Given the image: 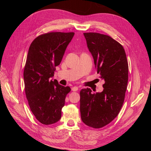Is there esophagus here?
I'll return each mask as SVG.
<instances>
[{"label":"esophagus","instance_id":"esophagus-1","mask_svg":"<svg viewBox=\"0 0 151 151\" xmlns=\"http://www.w3.org/2000/svg\"><path fill=\"white\" fill-rule=\"evenodd\" d=\"M78 89H79V88H78V87H77V86H74L72 88V91H78Z\"/></svg>","mask_w":151,"mask_h":151}]
</instances>
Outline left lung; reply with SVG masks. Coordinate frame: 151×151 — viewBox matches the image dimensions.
Segmentation results:
<instances>
[{"instance_id":"left-lung-1","label":"left lung","mask_w":151,"mask_h":151,"mask_svg":"<svg viewBox=\"0 0 151 151\" xmlns=\"http://www.w3.org/2000/svg\"><path fill=\"white\" fill-rule=\"evenodd\" d=\"M94 58L95 68L104 80L101 93L89 88L80 91L81 119L86 125L100 129L111 122L124 102L129 79V65L122 45L110 36L98 33H84Z\"/></svg>"}]
</instances>
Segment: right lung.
Listing matches in <instances>:
<instances>
[{
	"label": "right lung",
	"mask_w": 151,
	"mask_h": 151,
	"mask_svg": "<svg viewBox=\"0 0 151 151\" xmlns=\"http://www.w3.org/2000/svg\"><path fill=\"white\" fill-rule=\"evenodd\" d=\"M74 35V32H50L36 37L29 47L23 73L25 94L31 112L43 125L60 119L66 96L71 91L50 78Z\"/></svg>",
	"instance_id": "add662e5"
}]
</instances>
